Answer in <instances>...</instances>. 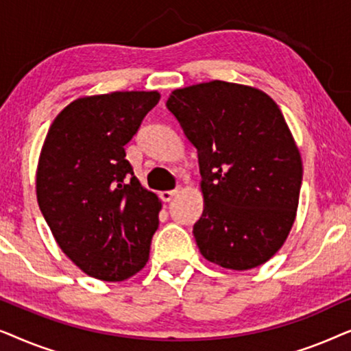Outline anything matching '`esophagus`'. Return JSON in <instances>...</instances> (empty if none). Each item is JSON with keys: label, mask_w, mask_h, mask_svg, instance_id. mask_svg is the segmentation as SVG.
Segmentation results:
<instances>
[{"label": "esophagus", "mask_w": 351, "mask_h": 351, "mask_svg": "<svg viewBox=\"0 0 351 351\" xmlns=\"http://www.w3.org/2000/svg\"><path fill=\"white\" fill-rule=\"evenodd\" d=\"M177 193H179V190H177V189L176 190H165V191H161L160 196H161L162 201H166V203H167V201H171Z\"/></svg>", "instance_id": "esophagus-1"}]
</instances>
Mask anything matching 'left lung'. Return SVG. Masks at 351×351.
<instances>
[{"label":"left lung","instance_id":"8db88e82","mask_svg":"<svg viewBox=\"0 0 351 351\" xmlns=\"http://www.w3.org/2000/svg\"><path fill=\"white\" fill-rule=\"evenodd\" d=\"M166 107L198 150L199 252L238 271L270 261L294 225L304 172L280 107L261 89L219 80L172 90Z\"/></svg>","mask_w":351,"mask_h":351}]
</instances>
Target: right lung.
<instances>
[{
  "label": "right lung",
  "instance_id": "right-lung-1",
  "mask_svg": "<svg viewBox=\"0 0 351 351\" xmlns=\"http://www.w3.org/2000/svg\"><path fill=\"white\" fill-rule=\"evenodd\" d=\"M158 100L156 90L80 97L43 143L38 204L62 252L97 280H128L148 262L161 201L134 176L124 145Z\"/></svg>",
  "mask_w": 351,
  "mask_h": 351
}]
</instances>
